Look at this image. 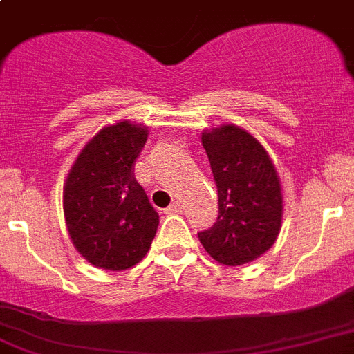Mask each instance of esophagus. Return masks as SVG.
I'll return each mask as SVG.
<instances>
[{"mask_svg":"<svg viewBox=\"0 0 354 354\" xmlns=\"http://www.w3.org/2000/svg\"><path fill=\"white\" fill-rule=\"evenodd\" d=\"M181 212V205L180 203H173V205L169 206V208H165V213H167V215H173V213H180Z\"/></svg>","mask_w":354,"mask_h":354,"instance_id":"esophagus-1","label":"esophagus"}]
</instances>
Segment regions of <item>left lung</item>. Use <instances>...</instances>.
<instances>
[{
  "instance_id": "8db88e82",
  "label": "left lung",
  "mask_w": 354,
  "mask_h": 354,
  "mask_svg": "<svg viewBox=\"0 0 354 354\" xmlns=\"http://www.w3.org/2000/svg\"><path fill=\"white\" fill-rule=\"evenodd\" d=\"M218 190V216L199 241L225 266L252 263L272 248L282 227L284 199L275 164L252 133L232 123L203 130Z\"/></svg>"
}]
</instances>
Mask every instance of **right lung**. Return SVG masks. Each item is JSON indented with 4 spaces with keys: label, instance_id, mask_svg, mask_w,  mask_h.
<instances>
[{
    "label": "right lung",
    "instance_id": "right-lung-1",
    "mask_svg": "<svg viewBox=\"0 0 354 354\" xmlns=\"http://www.w3.org/2000/svg\"><path fill=\"white\" fill-rule=\"evenodd\" d=\"M148 127L120 120L86 142L63 185V213L75 250L97 268L123 272L151 247L158 213L133 176Z\"/></svg>",
    "mask_w": 354,
    "mask_h": 354
}]
</instances>
